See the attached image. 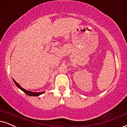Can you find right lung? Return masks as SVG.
<instances>
[{
    "label": "right lung",
    "instance_id": "obj_1",
    "mask_svg": "<svg viewBox=\"0 0 127 127\" xmlns=\"http://www.w3.org/2000/svg\"><path fill=\"white\" fill-rule=\"evenodd\" d=\"M13 81H14V83H15V84H16V86H17V87L19 88V89H20L21 90L23 91L24 93H25L27 95H30V96H38V95H41V94H42L43 93H44V92L35 93V92H32V91H28V90H26L23 89V88H22V87H21V86H20V85H19V84H18V83H17L16 82V81L15 80H14V79H13Z\"/></svg>",
    "mask_w": 127,
    "mask_h": 127
}]
</instances>
